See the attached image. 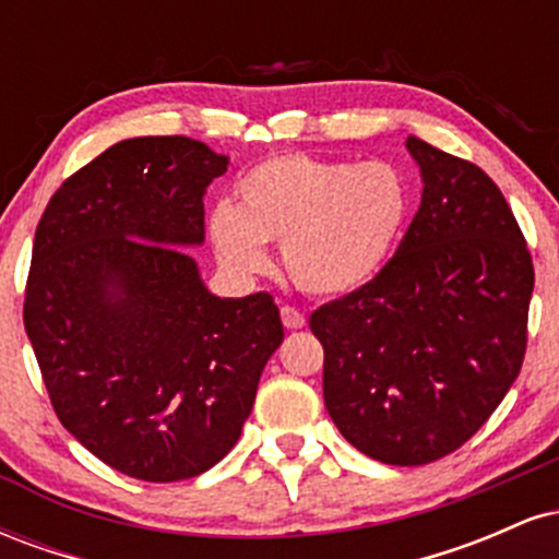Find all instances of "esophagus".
Wrapping results in <instances>:
<instances>
[{"instance_id":"34e87169","label":"esophagus","mask_w":559,"mask_h":559,"mask_svg":"<svg viewBox=\"0 0 559 559\" xmlns=\"http://www.w3.org/2000/svg\"><path fill=\"white\" fill-rule=\"evenodd\" d=\"M281 320H284V325L288 331H297V329H305V316L297 310V307H281Z\"/></svg>"}]
</instances>
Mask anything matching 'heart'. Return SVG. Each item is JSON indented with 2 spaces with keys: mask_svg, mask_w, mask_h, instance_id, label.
Wrapping results in <instances>:
<instances>
[{
  "mask_svg": "<svg viewBox=\"0 0 559 559\" xmlns=\"http://www.w3.org/2000/svg\"><path fill=\"white\" fill-rule=\"evenodd\" d=\"M236 204H217L207 230L236 278L265 273L262 243H281L288 278L312 297H342L376 278L407 221L409 194L389 163L273 155L241 173Z\"/></svg>",
  "mask_w": 559,
  "mask_h": 559,
  "instance_id": "heart-1",
  "label": "heart"
}]
</instances>
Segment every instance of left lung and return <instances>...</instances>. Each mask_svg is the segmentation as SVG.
<instances>
[{
	"label": "left lung",
	"instance_id": "1",
	"mask_svg": "<svg viewBox=\"0 0 559 559\" xmlns=\"http://www.w3.org/2000/svg\"><path fill=\"white\" fill-rule=\"evenodd\" d=\"M420 207L370 284L318 307L331 420L362 454L426 465L489 420L528 342L534 262L478 165L407 136Z\"/></svg>",
	"mask_w": 559,
	"mask_h": 559
}]
</instances>
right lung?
<instances>
[{
  "label": "right lung",
  "instance_id": "1",
  "mask_svg": "<svg viewBox=\"0 0 559 559\" xmlns=\"http://www.w3.org/2000/svg\"><path fill=\"white\" fill-rule=\"evenodd\" d=\"M226 170L197 139H126L38 221L23 323L44 386L62 426L131 478L221 463L284 342L271 294L215 297L183 252L204 241V191Z\"/></svg>",
  "mask_w": 559,
  "mask_h": 559
}]
</instances>
